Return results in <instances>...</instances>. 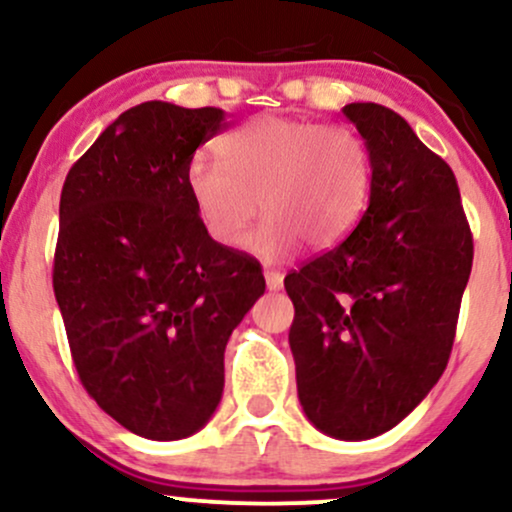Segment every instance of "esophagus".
Instances as JSON below:
<instances>
[{
	"mask_svg": "<svg viewBox=\"0 0 512 512\" xmlns=\"http://www.w3.org/2000/svg\"><path fill=\"white\" fill-rule=\"evenodd\" d=\"M264 281H267L269 291H279L284 286V274L276 272V269H264Z\"/></svg>",
	"mask_w": 512,
	"mask_h": 512,
	"instance_id": "esophagus-1",
	"label": "esophagus"
}]
</instances>
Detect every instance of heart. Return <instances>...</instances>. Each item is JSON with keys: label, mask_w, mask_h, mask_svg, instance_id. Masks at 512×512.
Returning <instances> with one entry per match:
<instances>
[{"label": "heart", "mask_w": 512, "mask_h": 512, "mask_svg": "<svg viewBox=\"0 0 512 512\" xmlns=\"http://www.w3.org/2000/svg\"><path fill=\"white\" fill-rule=\"evenodd\" d=\"M218 161L197 156L187 190L199 221L223 248H240L257 211L264 221L248 248L284 260L303 240L334 248L356 228L370 192V154L349 127L260 115L216 142Z\"/></svg>", "instance_id": "heart-1"}]
</instances>
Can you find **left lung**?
Here are the masks:
<instances>
[{
  "label": "left lung",
  "instance_id": "left-lung-1",
  "mask_svg": "<svg viewBox=\"0 0 512 512\" xmlns=\"http://www.w3.org/2000/svg\"><path fill=\"white\" fill-rule=\"evenodd\" d=\"M342 113L368 146V209L284 286L305 416L332 438L368 440L419 407L448 366L474 245L455 175L409 122L378 103Z\"/></svg>",
  "mask_w": 512,
  "mask_h": 512
}]
</instances>
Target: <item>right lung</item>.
Masks as SVG:
<instances>
[{
	"instance_id": "1",
	"label": "right lung",
	"mask_w": 512,
	"mask_h": 512,
	"mask_svg": "<svg viewBox=\"0 0 512 512\" xmlns=\"http://www.w3.org/2000/svg\"><path fill=\"white\" fill-rule=\"evenodd\" d=\"M221 108L146 101L64 180L52 286L76 373L120 426L192 436L223 395L228 337L264 293L260 264L211 240L187 168Z\"/></svg>"
}]
</instances>
